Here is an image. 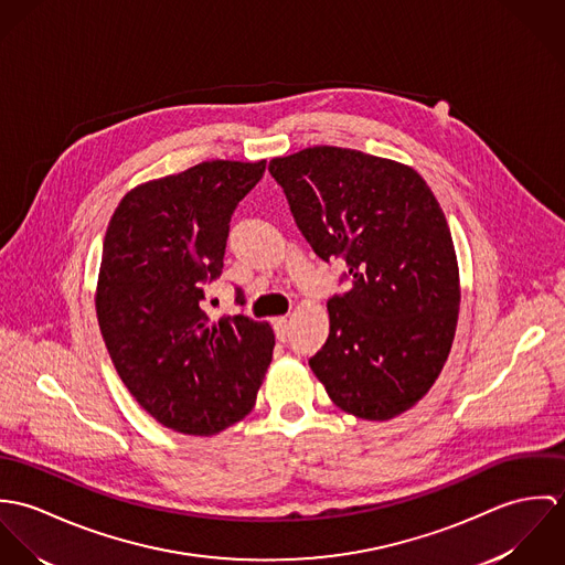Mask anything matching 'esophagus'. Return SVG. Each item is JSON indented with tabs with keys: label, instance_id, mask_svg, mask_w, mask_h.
<instances>
[{
	"label": "esophagus",
	"instance_id": "esophagus-1",
	"mask_svg": "<svg viewBox=\"0 0 565 565\" xmlns=\"http://www.w3.org/2000/svg\"><path fill=\"white\" fill-rule=\"evenodd\" d=\"M271 323H274L276 337H278L280 341H285V339H287V318H274Z\"/></svg>",
	"mask_w": 565,
	"mask_h": 565
}]
</instances>
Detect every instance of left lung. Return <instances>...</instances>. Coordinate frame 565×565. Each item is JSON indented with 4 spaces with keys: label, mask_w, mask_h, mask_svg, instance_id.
<instances>
[{
    "label": "left lung",
    "mask_w": 565,
    "mask_h": 565,
    "mask_svg": "<svg viewBox=\"0 0 565 565\" xmlns=\"http://www.w3.org/2000/svg\"><path fill=\"white\" fill-rule=\"evenodd\" d=\"M291 215L350 289L328 300L330 332L309 361L330 401L383 422L437 381L459 320V265L446 215L408 164L316 146L269 161Z\"/></svg>",
    "instance_id": "left-lung-1"
}]
</instances>
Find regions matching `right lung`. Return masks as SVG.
Wrapping results in <instances>:
<instances>
[{"label": "right lung", "instance_id": "obj_1", "mask_svg": "<svg viewBox=\"0 0 565 565\" xmlns=\"http://www.w3.org/2000/svg\"><path fill=\"white\" fill-rule=\"evenodd\" d=\"M263 171L265 161H204L143 182L106 228L95 289L104 343L135 401L184 435L243 419L271 363L269 323L211 322L202 309V287L224 269L231 217Z\"/></svg>", "mask_w": 565, "mask_h": 565}]
</instances>
